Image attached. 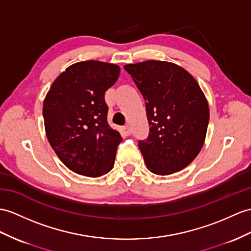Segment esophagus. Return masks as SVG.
Instances as JSON below:
<instances>
[{
    "label": "esophagus",
    "mask_w": 251,
    "mask_h": 251,
    "mask_svg": "<svg viewBox=\"0 0 251 251\" xmlns=\"http://www.w3.org/2000/svg\"><path fill=\"white\" fill-rule=\"evenodd\" d=\"M122 130H124V133H125V135H126V136H129V135H131V133H132V131H131V129H130V126H125L124 127H122Z\"/></svg>",
    "instance_id": "34e87169"
}]
</instances>
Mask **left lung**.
<instances>
[{
    "label": "left lung",
    "instance_id": "1",
    "mask_svg": "<svg viewBox=\"0 0 251 251\" xmlns=\"http://www.w3.org/2000/svg\"><path fill=\"white\" fill-rule=\"evenodd\" d=\"M146 101L149 135L138 148L151 173L167 176L191 164L202 148L210 111L205 96L180 66L147 60L125 66Z\"/></svg>",
    "mask_w": 251,
    "mask_h": 251
}]
</instances>
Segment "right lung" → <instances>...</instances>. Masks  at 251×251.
Instances as JSON below:
<instances>
[{"label": "right lung", "mask_w": 251, "mask_h": 251, "mask_svg": "<svg viewBox=\"0 0 251 251\" xmlns=\"http://www.w3.org/2000/svg\"><path fill=\"white\" fill-rule=\"evenodd\" d=\"M119 73L114 64L79 62L60 73L46 96L42 115L48 140L73 173L95 178L114 167L122 138L108 125L104 95Z\"/></svg>", "instance_id": "add662e5"}]
</instances>
